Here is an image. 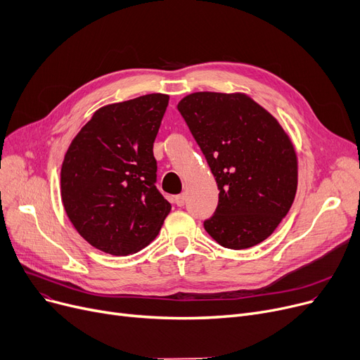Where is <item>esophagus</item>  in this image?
Masks as SVG:
<instances>
[{"mask_svg":"<svg viewBox=\"0 0 360 360\" xmlns=\"http://www.w3.org/2000/svg\"><path fill=\"white\" fill-rule=\"evenodd\" d=\"M174 202H176L177 207H184V203H186V195H184V193L177 195V196L174 198Z\"/></svg>","mask_w":360,"mask_h":360,"instance_id":"obj_1","label":"esophagus"}]
</instances>
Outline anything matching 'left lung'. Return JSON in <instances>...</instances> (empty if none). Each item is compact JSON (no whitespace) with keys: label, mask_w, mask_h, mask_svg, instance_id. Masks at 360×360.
I'll return each mask as SVG.
<instances>
[{"label":"left lung","mask_w":360,"mask_h":360,"mask_svg":"<svg viewBox=\"0 0 360 360\" xmlns=\"http://www.w3.org/2000/svg\"><path fill=\"white\" fill-rule=\"evenodd\" d=\"M177 110L218 184L217 210L203 221L205 230L234 250L264 242L297 189V158L288 136L243 94L196 92Z\"/></svg>","instance_id":"1"}]
</instances>
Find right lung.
<instances>
[{
	"instance_id": "right-lung-1",
	"label": "right lung",
	"mask_w": 360,
	"mask_h": 360,
	"mask_svg": "<svg viewBox=\"0 0 360 360\" xmlns=\"http://www.w3.org/2000/svg\"><path fill=\"white\" fill-rule=\"evenodd\" d=\"M168 95L150 94L99 108L61 167L64 210L94 248L126 256L148 246L171 205L157 189L153 142Z\"/></svg>"
}]
</instances>
